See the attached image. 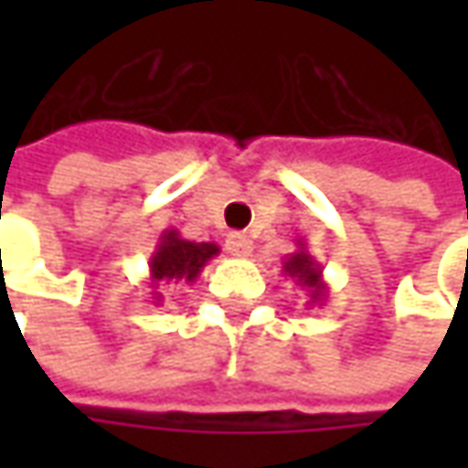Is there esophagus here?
Here are the masks:
<instances>
[{
	"label": "esophagus",
	"mask_w": 468,
	"mask_h": 468,
	"mask_svg": "<svg viewBox=\"0 0 468 468\" xmlns=\"http://www.w3.org/2000/svg\"><path fill=\"white\" fill-rule=\"evenodd\" d=\"M226 250H229L234 258H247V255L252 252V239H250L247 234L234 231V234H229V237H226Z\"/></svg>",
	"instance_id": "34e87169"
}]
</instances>
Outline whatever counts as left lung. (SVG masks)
<instances>
[{
    "label": "left lung",
    "mask_w": 468,
    "mask_h": 468,
    "mask_svg": "<svg viewBox=\"0 0 468 468\" xmlns=\"http://www.w3.org/2000/svg\"><path fill=\"white\" fill-rule=\"evenodd\" d=\"M283 268V276L294 279L302 286L310 292V302L307 304H323L325 297H328V283L323 281V265L314 261L307 250V242L299 239L297 250L292 255H286V261L281 262Z\"/></svg>",
    "instance_id": "1"
}]
</instances>
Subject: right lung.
Returning <instances> with one entry per match:
<instances>
[{
    "label": "right lung",
    "instance_id": "right-lung-1",
    "mask_svg": "<svg viewBox=\"0 0 468 468\" xmlns=\"http://www.w3.org/2000/svg\"><path fill=\"white\" fill-rule=\"evenodd\" d=\"M218 255L216 242H189L176 229H166L155 244L154 255L148 261V283H151V302L155 307L164 302V294L155 292L161 281L166 283H195L207 261Z\"/></svg>",
    "mask_w": 468,
    "mask_h": 468
}]
</instances>
